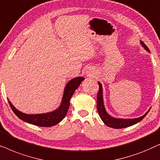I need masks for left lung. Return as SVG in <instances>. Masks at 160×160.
Segmentation results:
<instances>
[{
    "label": "left lung",
    "instance_id": "obj_1",
    "mask_svg": "<svg viewBox=\"0 0 160 160\" xmlns=\"http://www.w3.org/2000/svg\"><path fill=\"white\" fill-rule=\"evenodd\" d=\"M141 45L143 46L146 51L150 52L149 49L147 47L145 43L143 41H141ZM99 84V90H98L97 95V109L99 113L100 117L101 118L102 122H104L105 124L110 128L114 129H122L124 128H128L133 125V124H137L138 122H141L144 117H146V114L148 113V110L145 114L139 118H135V119H117V118H113L111 117L108 113L106 112V109H105L104 104H103V99H102V85L100 82H98Z\"/></svg>",
    "mask_w": 160,
    "mask_h": 160
}]
</instances>
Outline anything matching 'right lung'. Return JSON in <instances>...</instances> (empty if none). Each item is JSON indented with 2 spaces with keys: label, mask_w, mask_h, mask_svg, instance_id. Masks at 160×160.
Here are the masks:
<instances>
[{
  "label": "right lung",
  "mask_w": 160,
  "mask_h": 160,
  "mask_svg": "<svg viewBox=\"0 0 160 160\" xmlns=\"http://www.w3.org/2000/svg\"><path fill=\"white\" fill-rule=\"evenodd\" d=\"M84 79V77H76L68 82L65 86L61 105L58 109L52 112L41 113V114H26V113H22L21 111L15 108V107L10 101H8V103L15 114L19 119L28 122V123L39 127L54 126L62 121L65 118V115L67 114L70 106V100H71L72 95H73L74 92Z\"/></svg>",
  "instance_id": "obj_1"
}]
</instances>
